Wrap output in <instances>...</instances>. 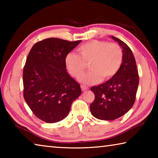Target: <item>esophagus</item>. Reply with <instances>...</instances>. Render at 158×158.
Instances as JSON below:
<instances>
[{"instance_id": "34e87169", "label": "esophagus", "mask_w": 158, "mask_h": 158, "mask_svg": "<svg viewBox=\"0 0 158 158\" xmlns=\"http://www.w3.org/2000/svg\"><path fill=\"white\" fill-rule=\"evenodd\" d=\"M81 90H83V91H85V90H86L88 89V87L85 86V85H81Z\"/></svg>"}]
</instances>
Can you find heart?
<instances>
[{"instance_id":"1","label":"heart","mask_w":158,"mask_h":158,"mask_svg":"<svg viewBox=\"0 0 158 158\" xmlns=\"http://www.w3.org/2000/svg\"><path fill=\"white\" fill-rule=\"evenodd\" d=\"M77 51L78 55L69 53L66 56L65 66L69 73L79 79L89 64L90 72L81 79L86 84L112 78L118 72L123 59L121 47L115 42L94 40L80 45Z\"/></svg>"}]
</instances>
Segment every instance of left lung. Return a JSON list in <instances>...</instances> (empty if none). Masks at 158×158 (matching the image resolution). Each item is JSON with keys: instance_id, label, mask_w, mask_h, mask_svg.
I'll list each match as a JSON object with an SVG mask.
<instances>
[{"instance_id": "8db88e82", "label": "left lung", "mask_w": 158, "mask_h": 158, "mask_svg": "<svg viewBox=\"0 0 158 158\" xmlns=\"http://www.w3.org/2000/svg\"><path fill=\"white\" fill-rule=\"evenodd\" d=\"M112 38L123 49L122 65L111 79L90 89L95 95V100L90 105V112L94 117L105 121L118 118L132 107L139 80L135 58L130 48L121 40L114 36Z\"/></svg>"}]
</instances>
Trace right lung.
Returning <instances> with one entry per match:
<instances>
[{
	"label": "right lung",
	"instance_id": "obj_1",
	"mask_svg": "<svg viewBox=\"0 0 158 158\" xmlns=\"http://www.w3.org/2000/svg\"><path fill=\"white\" fill-rule=\"evenodd\" d=\"M81 40L47 38L35 44L23 71V98L35 116L48 123L68 116L81 90L66 71V56Z\"/></svg>",
	"mask_w": 158,
	"mask_h": 158
}]
</instances>
